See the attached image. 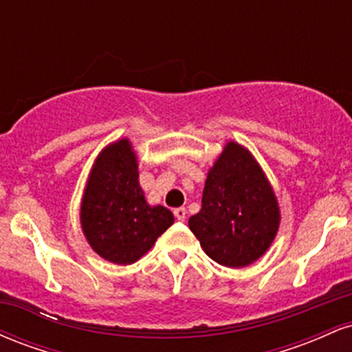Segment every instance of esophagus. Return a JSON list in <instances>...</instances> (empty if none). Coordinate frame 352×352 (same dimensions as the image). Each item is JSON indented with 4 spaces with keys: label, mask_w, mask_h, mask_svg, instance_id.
Instances as JSON below:
<instances>
[{
    "label": "esophagus",
    "mask_w": 352,
    "mask_h": 352,
    "mask_svg": "<svg viewBox=\"0 0 352 352\" xmlns=\"http://www.w3.org/2000/svg\"><path fill=\"white\" fill-rule=\"evenodd\" d=\"M173 215H175V218L179 221H185V218H187V210H185L184 207L175 208V210H173Z\"/></svg>",
    "instance_id": "esophagus-1"
}]
</instances>
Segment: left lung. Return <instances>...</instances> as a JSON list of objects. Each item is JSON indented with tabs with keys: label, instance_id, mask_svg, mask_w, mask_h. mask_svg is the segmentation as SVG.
I'll list each match as a JSON object with an SVG mask.
<instances>
[{
	"label": "left lung",
	"instance_id": "obj_1",
	"mask_svg": "<svg viewBox=\"0 0 352 352\" xmlns=\"http://www.w3.org/2000/svg\"><path fill=\"white\" fill-rule=\"evenodd\" d=\"M274 190L253 153L230 140L205 180L201 210L188 227L217 263L243 268L263 256L280 228Z\"/></svg>",
	"mask_w": 352,
	"mask_h": 352
}]
</instances>
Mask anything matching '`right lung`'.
Wrapping results in <instances>:
<instances>
[{
  "mask_svg": "<svg viewBox=\"0 0 352 352\" xmlns=\"http://www.w3.org/2000/svg\"><path fill=\"white\" fill-rule=\"evenodd\" d=\"M79 218L91 248L116 265L135 263L173 223L170 210L145 200L137 153L127 137L106 145L96 157Z\"/></svg>",
  "mask_w": 352,
  "mask_h": 352,
  "instance_id": "1",
  "label": "right lung"
}]
</instances>
